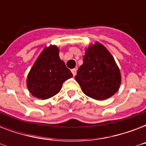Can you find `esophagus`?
<instances>
[{"label":"esophagus","mask_w":146,"mask_h":146,"mask_svg":"<svg viewBox=\"0 0 146 146\" xmlns=\"http://www.w3.org/2000/svg\"><path fill=\"white\" fill-rule=\"evenodd\" d=\"M76 71H77V70H76V68L73 69V70H71V72H72V73H73V76H75L76 75Z\"/></svg>","instance_id":"1"}]
</instances>
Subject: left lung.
I'll return each mask as SVG.
<instances>
[{
    "label": "left lung",
    "instance_id": "8db88e82",
    "mask_svg": "<svg viewBox=\"0 0 146 146\" xmlns=\"http://www.w3.org/2000/svg\"><path fill=\"white\" fill-rule=\"evenodd\" d=\"M75 80L87 96L105 100L118 91L121 75L113 56L99 42L89 45Z\"/></svg>",
    "mask_w": 146,
    "mask_h": 146
}]
</instances>
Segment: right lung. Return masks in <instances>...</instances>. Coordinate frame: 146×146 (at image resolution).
Segmentation results:
<instances>
[{
  "mask_svg": "<svg viewBox=\"0 0 146 146\" xmlns=\"http://www.w3.org/2000/svg\"><path fill=\"white\" fill-rule=\"evenodd\" d=\"M73 74L59 57L55 45L44 48L27 76V88L34 97L48 99L60 91L62 85Z\"/></svg>",
  "mask_w": 146,
  "mask_h": 146,
  "instance_id": "1",
  "label": "right lung"
}]
</instances>
